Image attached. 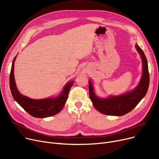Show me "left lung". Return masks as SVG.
<instances>
[{"label":"left lung","instance_id":"8db88e82","mask_svg":"<svg viewBox=\"0 0 159 159\" xmlns=\"http://www.w3.org/2000/svg\"><path fill=\"white\" fill-rule=\"evenodd\" d=\"M135 48L143 61V74L139 84L134 89L120 95H110L101 98L96 95L93 82L89 79V97L95 109L102 114L111 116H122L131 111L143 99L148 89L149 75L146 55L137 44Z\"/></svg>","mask_w":159,"mask_h":159}]
</instances>
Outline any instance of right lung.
Instances as JSON below:
<instances>
[{"label": "right lung", "mask_w": 159, "mask_h": 159, "mask_svg": "<svg viewBox=\"0 0 159 159\" xmlns=\"http://www.w3.org/2000/svg\"><path fill=\"white\" fill-rule=\"evenodd\" d=\"M16 56L12 62L10 75V87L15 101L31 116L36 118H46L59 113L67 101L69 91L74 81H69L64 86L60 94L57 97L43 99H33L23 95L16 86L14 77V64Z\"/></svg>", "instance_id": "add662e5"}]
</instances>
